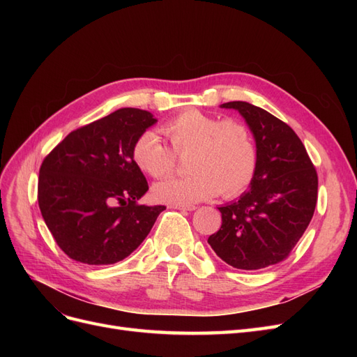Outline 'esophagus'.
Masks as SVG:
<instances>
[{"mask_svg":"<svg viewBox=\"0 0 357 357\" xmlns=\"http://www.w3.org/2000/svg\"><path fill=\"white\" fill-rule=\"evenodd\" d=\"M172 207L177 210H186V211L197 210V205H193V204H172Z\"/></svg>","mask_w":357,"mask_h":357,"instance_id":"obj_1","label":"esophagus"}]
</instances>
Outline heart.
I'll list each match as a JSON object with an SVG mask.
<instances>
[{"mask_svg":"<svg viewBox=\"0 0 357 357\" xmlns=\"http://www.w3.org/2000/svg\"><path fill=\"white\" fill-rule=\"evenodd\" d=\"M171 149L155 134H139L132 146L135 165L153 178L169 177L177 158L189 153L188 177L165 180L153 188L156 199L172 204L207 199L220 192L235 197L250 185L257 167V147L250 126L240 119L189 109L160 125Z\"/></svg>","mask_w":357,"mask_h":357,"instance_id":"b5f03b06","label":"heart"}]
</instances>
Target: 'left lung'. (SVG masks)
I'll return each mask as SVG.
<instances>
[{"label":"left lung","instance_id":"8db88e82","mask_svg":"<svg viewBox=\"0 0 357 357\" xmlns=\"http://www.w3.org/2000/svg\"><path fill=\"white\" fill-rule=\"evenodd\" d=\"M245 119L256 139L257 167L238 201L219 207L220 229L208 244L238 269L275 265L304 235L317 204V171L305 146L287 123L244 101L225 102Z\"/></svg>","mask_w":357,"mask_h":357}]
</instances>
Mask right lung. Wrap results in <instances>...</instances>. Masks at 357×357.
Here are the masks:
<instances>
[{"label": "right lung", "instance_id": "obj_1", "mask_svg": "<svg viewBox=\"0 0 357 357\" xmlns=\"http://www.w3.org/2000/svg\"><path fill=\"white\" fill-rule=\"evenodd\" d=\"M152 113L121 109L70 132L45 158L38 207L61 250L86 265H110L144 241L164 205L138 204L149 190L132 159Z\"/></svg>", "mask_w": 357, "mask_h": 357}]
</instances>
